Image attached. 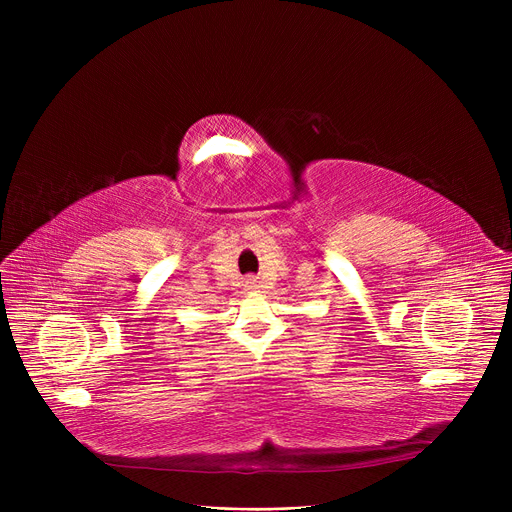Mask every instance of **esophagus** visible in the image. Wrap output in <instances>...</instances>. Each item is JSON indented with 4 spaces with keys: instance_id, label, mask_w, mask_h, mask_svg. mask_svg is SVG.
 Masks as SVG:
<instances>
[{
    "instance_id": "obj_1",
    "label": "esophagus",
    "mask_w": 512,
    "mask_h": 512,
    "mask_svg": "<svg viewBox=\"0 0 512 512\" xmlns=\"http://www.w3.org/2000/svg\"><path fill=\"white\" fill-rule=\"evenodd\" d=\"M247 284H255V282H251V280H249V282H247Z\"/></svg>"
}]
</instances>
